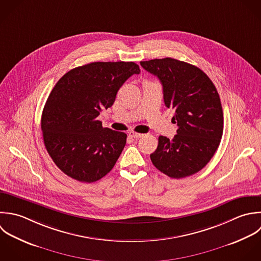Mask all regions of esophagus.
<instances>
[{
	"mask_svg": "<svg viewBox=\"0 0 261 261\" xmlns=\"http://www.w3.org/2000/svg\"><path fill=\"white\" fill-rule=\"evenodd\" d=\"M129 136H131L132 138H136V139H138V138L142 137V136H143V134H141V133H137V132H134V131H131V132H129Z\"/></svg>",
	"mask_w": 261,
	"mask_h": 261,
	"instance_id": "34e87169",
	"label": "esophagus"
}]
</instances>
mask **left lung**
Here are the masks:
<instances>
[{"label":"left lung","mask_w":261,"mask_h":261,"mask_svg":"<svg viewBox=\"0 0 261 261\" xmlns=\"http://www.w3.org/2000/svg\"><path fill=\"white\" fill-rule=\"evenodd\" d=\"M163 85L167 108L175 110L173 139L159 137L150 154L153 166L165 175L180 179L202 170L217 151L224 131L223 109L218 90L199 68L172 58L140 62Z\"/></svg>","instance_id":"8db88e82"}]
</instances>
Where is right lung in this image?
<instances>
[{
	"instance_id": "add662e5",
	"label": "right lung",
	"mask_w": 261,
	"mask_h": 261,
	"mask_svg": "<svg viewBox=\"0 0 261 261\" xmlns=\"http://www.w3.org/2000/svg\"><path fill=\"white\" fill-rule=\"evenodd\" d=\"M140 69L134 62H94L67 72L44 105V146L67 176L91 183L105 177L123 151L127 135L102 128L96 118L111 108L124 82Z\"/></svg>"
}]
</instances>
